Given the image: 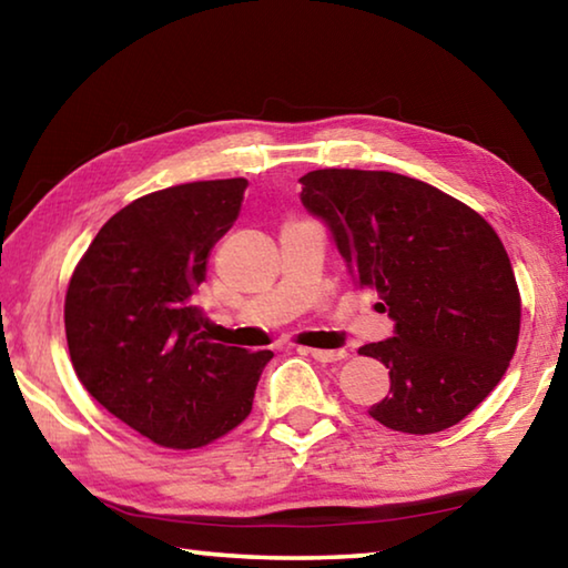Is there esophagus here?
<instances>
[{"mask_svg": "<svg viewBox=\"0 0 568 568\" xmlns=\"http://www.w3.org/2000/svg\"><path fill=\"white\" fill-rule=\"evenodd\" d=\"M301 351H305V353H311L315 361H321V363H335V361H343L345 355V351H321V348H301Z\"/></svg>", "mask_w": 568, "mask_h": 568, "instance_id": "esophagus-1", "label": "esophagus"}]
</instances>
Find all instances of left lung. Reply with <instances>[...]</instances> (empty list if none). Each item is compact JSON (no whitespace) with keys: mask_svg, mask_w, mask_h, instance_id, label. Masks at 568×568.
I'll use <instances>...</instances> for the list:
<instances>
[{"mask_svg":"<svg viewBox=\"0 0 568 568\" xmlns=\"http://www.w3.org/2000/svg\"><path fill=\"white\" fill-rule=\"evenodd\" d=\"M301 200L358 287H376L393 335L361 355L388 368L371 416L438 434L474 410L514 358L521 297L506 247L476 210L428 182L376 170H313Z\"/></svg>","mask_w":568,"mask_h":568,"instance_id":"8db88e82","label":"left lung"}]
</instances>
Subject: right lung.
I'll use <instances>...</instances> for the list:
<instances>
[{
    "label": "right lung",
    "instance_id": "add662e5",
    "mask_svg": "<svg viewBox=\"0 0 568 568\" xmlns=\"http://www.w3.org/2000/svg\"><path fill=\"white\" fill-rule=\"evenodd\" d=\"M247 180L187 182L134 200L102 225L67 287L77 378L114 418L165 448L225 436L253 408L271 351L205 338L195 305L210 250Z\"/></svg>",
    "mask_w": 568,
    "mask_h": 568
}]
</instances>
